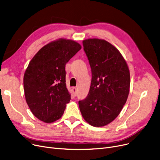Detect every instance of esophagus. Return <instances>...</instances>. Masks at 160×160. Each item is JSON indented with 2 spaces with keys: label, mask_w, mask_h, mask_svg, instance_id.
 <instances>
[{
  "label": "esophagus",
  "mask_w": 160,
  "mask_h": 160,
  "mask_svg": "<svg viewBox=\"0 0 160 160\" xmlns=\"http://www.w3.org/2000/svg\"><path fill=\"white\" fill-rule=\"evenodd\" d=\"M72 90H73V96H75L76 94H77V88H76V87H73L72 88Z\"/></svg>",
  "instance_id": "esophagus-1"
}]
</instances>
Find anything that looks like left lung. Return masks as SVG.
<instances>
[{
    "instance_id": "8db88e82",
    "label": "left lung",
    "mask_w": 160,
    "mask_h": 160,
    "mask_svg": "<svg viewBox=\"0 0 160 160\" xmlns=\"http://www.w3.org/2000/svg\"><path fill=\"white\" fill-rule=\"evenodd\" d=\"M92 80L88 96L79 101L81 115L95 127L109 124L119 115L130 91V75L119 51L100 39L82 41Z\"/></svg>"
}]
</instances>
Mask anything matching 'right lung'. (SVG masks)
Returning a JSON list of instances; mask_svg holds the SVG:
<instances>
[{
  "mask_svg": "<svg viewBox=\"0 0 160 160\" xmlns=\"http://www.w3.org/2000/svg\"><path fill=\"white\" fill-rule=\"evenodd\" d=\"M81 49L75 41L60 39L45 45L30 60L23 78L25 99L33 115L44 122L61 118L71 100L65 67Z\"/></svg>",
  "mask_w": 160,
  "mask_h": 160,
  "instance_id": "obj_1",
  "label": "right lung"
}]
</instances>
